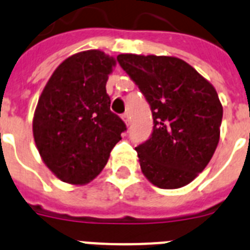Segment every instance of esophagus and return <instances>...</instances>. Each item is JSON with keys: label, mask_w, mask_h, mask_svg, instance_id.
Instances as JSON below:
<instances>
[{"label": "esophagus", "mask_w": 250, "mask_h": 250, "mask_svg": "<svg viewBox=\"0 0 250 250\" xmlns=\"http://www.w3.org/2000/svg\"><path fill=\"white\" fill-rule=\"evenodd\" d=\"M122 119H123V122L125 123V125H129V114L128 113H125V114H122Z\"/></svg>", "instance_id": "obj_1"}]
</instances>
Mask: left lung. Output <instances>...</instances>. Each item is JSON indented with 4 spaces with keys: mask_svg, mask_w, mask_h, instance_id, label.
I'll list each match as a JSON object with an SVG mask.
<instances>
[{
    "mask_svg": "<svg viewBox=\"0 0 250 250\" xmlns=\"http://www.w3.org/2000/svg\"><path fill=\"white\" fill-rule=\"evenodd\" d=\"M117 60L151 105L153 132L136 147L142 173L160 188L188 185L220 140L223 105L215 88L175 56L121 54Z\"/></svg>",
    "mask_w": 250,
    "mask_h": 250,
    "instance_id": "8db88e82",
    "label": "left lung"
}]
</instances>
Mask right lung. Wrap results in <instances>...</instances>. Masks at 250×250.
Masks as SVG:
<instances>
[{
  "label": "right lung",
  "mask_w": 250,
  "mask_h": 250,
  "mask_svg": "<svg viewBox=\"0 0 250 250\" xmlns=\"http://www.w3.org/2000/svg\"><path fill=\"white\" fill-rule=\"evenodd\" d=\"M117 62L101 50L74 54L55 69L32 119L35 145L51 172L85 185L107 165L125 125L110 112L105 90Z\"/></svg>",
  "instance_id": "add662e5"
}]
</instances>
